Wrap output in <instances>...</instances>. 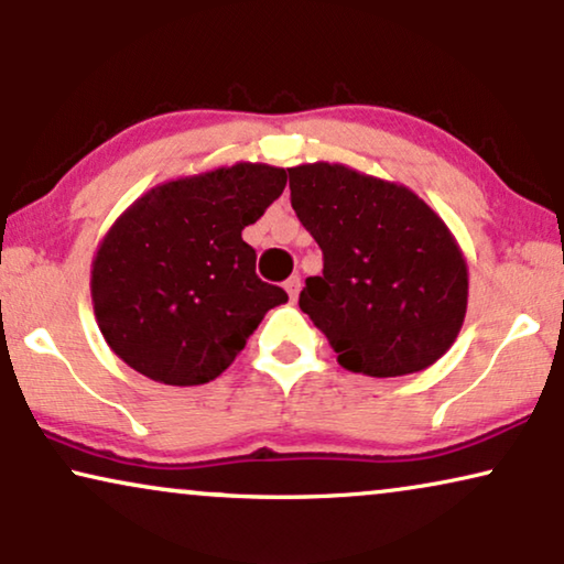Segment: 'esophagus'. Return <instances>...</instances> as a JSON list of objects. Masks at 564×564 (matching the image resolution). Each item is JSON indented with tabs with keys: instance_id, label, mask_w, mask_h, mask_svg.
Wrapping results in <instances>:
<instances>
[{
	"instance_id": "obj_1",
	"label": "esophagus",
	"mask_w": 564,
	"mask_h": 564,
	"mask_svg": "<svg viewBox=\"0 0 564 564\" xmlns=\"http://www.w3.org/2000/svg\"><path fill=\"white\" fill-rule=\"evenodd\" d=\"M283 286H286V291H289V296L291 299H299V291H302V278L299 275H291L286 283H283Z\"/></svg>"
}]
</instances>
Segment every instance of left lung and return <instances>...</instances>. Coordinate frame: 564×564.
Instances as JSON below:
<instances>
[{
	"label": "left lung",
	"instance_id": "8db88e82",
	"mask_svg": "<svg viewBox=\"0 0 564 564\" xmlns=\"http://www.w3.org/2000/svg\"><path fill=\"white\" fill-rule=\"evenodd\" d=\"M291 206L325 254L299 306L366 377L433 366L464 325L469 273L444 219L410 187L345 164L289 167Z\"/></svg>",
	"mask_w": 564,
	"mask_h": 564
}]
</instances>
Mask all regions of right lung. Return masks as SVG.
Instances as JSON below:
<instances>
[{"label":"right lung","mask_w":564,"mask_h":564,"mask_svg":"<svg viewBox=\"0 0 564 564\" xmlns=\"http://www.w3.org/2000/svg\"><path fill=\"white\" fill-rule=\"evenodd\" d=\"M286 187V170L237 162L152 187L118 216L93 260V306L110 350L170 387L227 371L289 294L254 273L242 229Z\"/></svg>","instance_id":"obj_1"}]
</instances>
